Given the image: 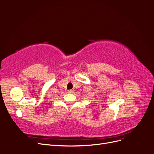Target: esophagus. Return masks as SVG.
Here are the masks:
<instances>
[{"mask_svg":"<svg viewBox=\"0 0 154 154\" xmlns=\"http://www.w3.org/2000/svg\"><path fill=\"white\" fill-rule=\"evenodd\" d=\"M67 92L69 93V94H72V93L73 92V91L72 90H69Z\"/></svg>","mask_w":154,"mask_h":154,"instance_id":"esophagus-1","label":"esophagus"}]
</instances>
